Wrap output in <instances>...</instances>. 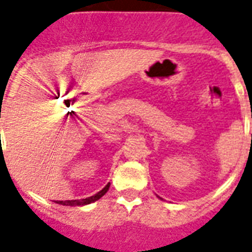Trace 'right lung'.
I'll return each mask as SVG.
<instances>
[{
  "label": "right lung",
  "instance_id": "obj_1",
  "mask_svg": "<svg viewBox=\"0 0 252 252\" xmlns=\"http://www.w3.org/2000/svg\"><path fill=\"white\" fill-rule=\"evenodd\" d=\"M109 187H110V183H109L105 188H102L98 193H95L94 196L87 197V198H81V200H67V201H56V204H60V205H65V206H83L88 205V204H92L94 201L99 200L101 197L104 196L105 193L109 190Z\"/></svg>",
  "mask_w": 252,
  "mask_h": 252
}]
</instances>
